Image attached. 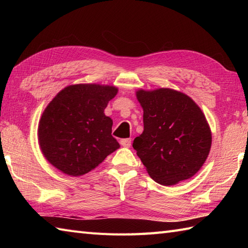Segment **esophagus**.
<instances>
[{"label":"esophagus","mask_w":248,"mask_h":248,"mask_svg":"<svg viewBox=\"0 0 248 248\" xmlns=\"http://www.w3.org/2000/svg\"><path fill=\"white\" fill-rule=\"evenodd\" d=\"M120 145L124 146V147H127V148H129V147L131 146V139H124L120 140Z\"/></svg>","instance_id":"34e87169"}]
</instances>
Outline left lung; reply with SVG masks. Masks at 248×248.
I'll return each mask as SVG.
<instances>
[{
    "label": "left lung",
    "instance_id": "left-lung-1",
    "mask_svg": "<svg viewBox=\"0 0 248 248\" xmlns=\"http://www.w3.org/2000/svg\"><path fill=\"white\" fill-rule=\"evenodd\" d=\"M143 133L133 148L148 175L162 186L192 178L207 160L212 133L202 108L187 94L171 88L139 89Z\"/></svg>",
    "mask_w": 248,
    "mask_h": 248
}]
</instances>
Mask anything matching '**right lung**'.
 I'll return each mask as SVG.
<instances>
[{
    "label": "right lung",
    "instance_id": "right-lung-1",
    "mask_svg": "<svg viewBox=\"0 0 248 248\" xmlns=\"http://www.w3.org/2000/svg\"><path fill=\"white\" fill-rule=\"evenodd\" d=\"M117 93L112 85L73 84L52 99L38 124L40 150L51 165L68 176H83L119 148L113 120L104 114Z\"/></svg>",
    "mask_w": 248,
    "mask_h": 248
}]
</instances>
